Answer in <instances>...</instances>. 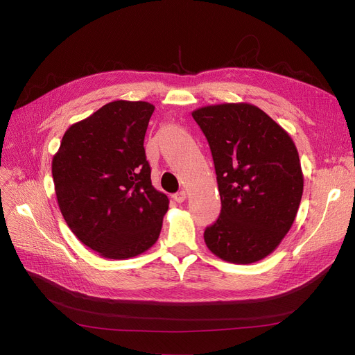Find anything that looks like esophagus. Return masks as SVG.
Instances as JSON below:
<instances>
[{"instance_id": "1", "label": "esophagus", "mask_w": 355, "mask_h": 355, "mask_svg": "<svg viewBox=\"0 0 355 355\" xmlns=\"http://www.w3.org/2000/svg\"><path fill=\"white\" fill-rule=\"evenodd\" d=\"M173 197H174V200H175L177 202H182V201H185V198H187V193H185L184 190H181V191H178L177 194H174Z\"/></svg>"}]
</instances>
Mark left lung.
<instances>
[{
  "label": "left lung",
  "instance_id": "8db88e82",
  "mask_svg": "<svg viewBox=\"0 0 355 355\" xmlns=\"http://www.w3.org/2000/svg\"><path fill=\"white\" fill-rule=\"evenodd\" d=\"M214 161L221 211L204 232L217 257L249 265L265 259L292 227L304 193L297 149L286 130L250 103L193 112Z\"/></svg>",
  "mask_w": 355,
  "mask_h": 355
}]
</instances>
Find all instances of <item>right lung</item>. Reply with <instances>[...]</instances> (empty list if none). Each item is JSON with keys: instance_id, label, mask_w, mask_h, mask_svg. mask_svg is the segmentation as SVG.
I'll list each match as a JSON object with an SVG mask.
<instances>
[{"instance_id": "right-lung-1", "label": "right lung", "mask_w": 355, "mask_h": 355, "mask_svg": "<svg viewBox=\"0 0 355 355\" xmlns=\"http://www.w3.org/2000/svg\"><path fill=\"white\" fill-rule=\"evenodd\" d=\"M155 106L115 101L73 123L51 162L59 209L83 245L106 259L155 245L170 200L155 190L144 139Z\"/></svg>"}]
</instances>
